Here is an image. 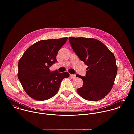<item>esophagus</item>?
<instances>
[{"mask_svg": "<svg viewBox=\"0 0 134 134\" xmlns=\"http://www.w3.org/2000/svg\"><path fill=\"white\" fill-rule=\"evenodd\" d=\"M70 77H71L72 79H75V78H76V75H74V74H70Z\"/></svg>", "mask_w": 134, "mask_h": 134, "instance_id": "obj_1", "label": "esophagus"}]
</instances>
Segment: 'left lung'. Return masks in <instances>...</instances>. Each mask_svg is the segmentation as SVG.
Wrapping results in <instances>:
<instances>
[{"label": "left lung", "instance_id": "obj_1", "mask_svg": "<svg viewBox=\"0 0 134 134\" xmlns=\"http://www.w3.org/2000/svg\"><path fill=\"white\" fill-rule=\"evenodd\" d=\"M69 41L80 59L88 66L85 76L77 74L83 81L77 89L83 99L97 101L110 92L117 73L113 53L100 41L90 37H69Z\"/></svg>", "mask_w": 134, "mask_h": 134}]
</instances>
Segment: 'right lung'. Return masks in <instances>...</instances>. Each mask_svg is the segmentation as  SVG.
I'll use <instances>...</instances> for the list:
<instances>
[{
	"label": "right lung",
	"mask_w": 134,
	"mask_h": 134,
	"mask_svg": "<svg viewBox=\"0 0 134 134\" xmlns=\"http://www.w3.org/2000/svg\"><path fill=\"white\" fill-rule=\"evenodd\" d=\"M67 39L66 37L38 41L30 46L19 60L18 80L32 99L44 101L51 98L58 92L63 80L69 76L68 72L49 69L57 62V53Z\"/></svg>",
	"instance_id": "add662e5"
}]
</instances>
